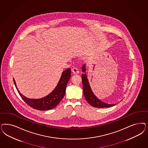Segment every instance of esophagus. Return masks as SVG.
Listing matches in <instances>:
<instances>
[{
  "label": "esophagus",
  "mask_w": 148,
  "mask_h": 148,
  "mask_svg": "<svg viewBox=\"0 0 148 148\" xmlns=\"http://www.w3.org/2000/svg\"><path fill=\"white\" fill-rule=\"evenodd\" d=\"M72 72H73V74H78L79 73V70L78 69H77L76 67H74L72 69Z\"/></svg>",
  "instance_id": "34e87169"
}]
</instances>
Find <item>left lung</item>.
Listing matches in <instances>:
<instances>
[{
    "instance_id": "obj_1",
    "label": "left lung",
    "mask_w": 148,
    "mask_h": 148,
    "mask_svg": "<svg viewBox=\"0 0 148 148\" xmlns=\"http://www.w3.org/2000/svg\"><path fill=\"white\" fill-rule=\"evenodd\" d=\"M86 64H84L82 67V71L83 73L82 74V80L83 84V93L86 101L92 107L96 108H106L114 106L115 104L106 103L104 102L99 99L94 94L91 88L88 79V77L86 74Z\"/></svg>"
}]
</instances>
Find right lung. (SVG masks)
<instances>
[{
	"label": "right lung",
	"mask_w": 148,
	"mask_h": 148,
	"mask_svg": "<svg viewBox=\"0 0 148 148\" xmlns=\"http://www.w3.org/2000/svg\"><path fill=\"white\" fill-rule=\"evenodd\" d=\"M71 77L70 68L64 71L54 89L48 95L40 99H30L25 97L20 92L14 78V85L22 99L31 107L40 110H52L57 106L65 95L67 83Z\"/></svg>",
	"instance_id": "1"
}]
</instances>
